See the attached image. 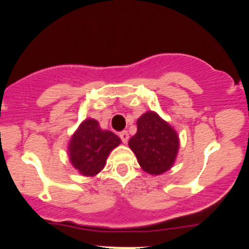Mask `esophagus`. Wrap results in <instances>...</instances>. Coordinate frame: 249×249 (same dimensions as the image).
Masks as SVG:
<instances>
[{
	"mask_svg": "<svg viewBox=\"0 0 249 249\" xmlns=\"http://www.w3.org/2000/svg\"><path fill=\"white\" fill-rule=\"evenodd\" d=\"M119 137H121L122 142H124V144H126L127 141H128V138H130V136H128L127 131H123V132L119 133Z\"/></svg>",
	"mask_w": 249,
	"mask_h": 249,
	"instance_id": "1",
	"label": "esophagus"
}]
</instances>
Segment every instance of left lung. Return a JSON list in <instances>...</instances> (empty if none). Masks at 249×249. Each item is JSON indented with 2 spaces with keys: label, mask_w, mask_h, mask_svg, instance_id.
Returning <instances> with one entry per match:
<instances>
[{
  "label": "left lung",
  "mask_w": 249,
  "mask_h": 249,
  "mask_svg": "<svg viewBox=\"0 0 249 249\" xmlns=\"http://www.w3.org/2000/svg\"><path fill=\"white\" fill-rule=\"evenodd\" d=\"M137 133L128 141L142 171L160 176L171 170L180 147L177 131L154 111H146L137 121Z\"/></svg>",
  "instance_id": "obj_1"
}]
</instances>
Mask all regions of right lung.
I'll return each instance as SVG.
<instances>
[{
  "instance_id": "1",
  "label": "right lung",
  "mask_w": 249,
  "mask_h": 249,
  "mask_svg": "<svg viewBox=\"0 0 249 249\" xmlns=\"http://www.w3.org/2000/svg\"><path fill=\"white\" fill-rule=\"evenodd\" d=\"M121 142L115 133L101 128L96 119L87 118L71 136L68 156L71 165L82 176L95 177L104 168L111 151Z\"/></svg>"
}]
</instances>
